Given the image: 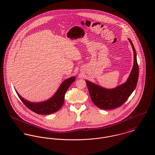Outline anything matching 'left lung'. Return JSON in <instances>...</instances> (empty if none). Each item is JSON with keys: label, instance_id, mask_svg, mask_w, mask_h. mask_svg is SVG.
<instances>
[{"label": "left lung", "instance_id": "8db88e82", "mask_svg": "<svg viewBox=\"0 0 155 155\" xmlns=\"http://www.w3.org/2000/svg\"><path fill=\"white\" fill-rule=\"evenodd\" d=\"M134 54V62L131 72L124 83L114 88H106L99 85L85 80L91 100L96 106L103 110L113 109L124 104L133 92L139 78V66L136 52L133 42L128 38Z\"/></svg>", "mask_w": 155, "mask_h": 155}]
</instances>
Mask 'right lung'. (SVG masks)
Returning <instances> with one entry per match:
<instances>
[{
  "instance_id": "obj_1",
  "label": "right lung",
  "mask_w": 155,
  "mask_h": 155,
  "mask_svg": "<svg viewBox=\"0 0 155 155\" xmlns=\"http://www.w3.org/2000/svg\"><path fill=\"white\" fill-rule=\"evenodd\" d=\"M75 80V77L74 76L65 80L52 97L42 102L34 103L28 101L19 95L16 90L15 91L24 104L31 110L39 114H50L57 112L62 106L65 94L71 84Z\"/></svg>"
}]
</instances>
